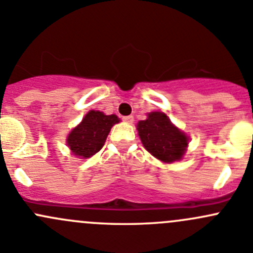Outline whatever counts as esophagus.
Wrapping results in <instances>:
<instances>
[{
	"label": "esophagus",
	"mask_w": 253,
	"mask_h": 253,
	"mask_svg": "<svg viewBox=\"0 0 253 253\" xmlns=\"http://www.w3.org/2000/svg\"><path fill=\"white\" fill-rule=\"evenodd\" d=\"M122 120H124L125 122H127V124H132V122H133V116H132V115H129V116H124Z\"/></svg>",
	"instance_id": "obj_1"
}]
</instances>
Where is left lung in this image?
Segmentation results:
<instances>
[{"label":"left lung","instance_id":"left-lung-1","mask_svg":"<svg viewBox=\"0 0 253 253\" xmlns=\"http://www.w3.org/2000/svg\"><path fill=\"white\" fill-rule=\"evenodd\" d=\"M138 134L145 149L164 163L182 159L188 137L176 128L163 112H150L148 119L137 125Z\"/></svg>","mask_w":253,"mask_h":253}]
</instances>
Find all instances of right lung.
<instances>
[{"mask_svg":"<svg viewBox=\"0 0 253 253\" xmlns=\"http://www.w3.org/2000/svg\"><path fill=\"white\" fill-rule=\"evenodd\" d=\"M119 121L116 115L89 111L83 121L68 136V147L75 155L83 158L91 157L103 148L111 127Z\"/></svg>","mask_w":253,"mask_h":253,"instance_id":"1","label":"right lung"}]
</instances>
